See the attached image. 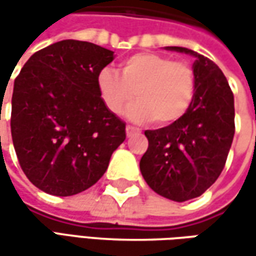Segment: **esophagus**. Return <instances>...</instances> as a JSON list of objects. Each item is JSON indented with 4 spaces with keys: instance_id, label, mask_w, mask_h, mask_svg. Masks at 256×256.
I'll return each mask as SVG.
<instances>
[{
    "instance_id": "34e87169",
    "label": "esophagus",
    "mask_w": 256,
    "mask_h": 256,
    "mask_svg": "<svg viewBox=\"0 0 256 256\" xmlns=\"http://www.w3.org/2000/svg\"><path fill=\"white\" fill-rule=\"evenodd\" d=\"M125 130H126V135H128V136H132L134 134L138 131V128H135V126H132V125H126V128H125Z\"/></svg>"
}]
</instances>
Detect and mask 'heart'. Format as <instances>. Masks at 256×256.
Segmentation results:
<instances>
[{
    "instance_id": "obj_1",
    "label": "heart",
    "mask_w": 256,
    "mask_h": 256,
    "mask_svg": "<svg viewBox=\"0 0 256 256\" xmlns=\"http://www.w3.org/2000/svg\"><path fill=\"white\" fill-rule=\"evenodd\" d=\"M96 86L105 106L112 114L128 110V118L142 122L172 124L191 106L195 94V75L190 65L154 52L135 54L120 64V74L102 68Z\"/></svg>"
}]
</instances>
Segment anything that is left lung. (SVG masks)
<instances>
[{
  "mask_svg": "<svg viewBox=\"0 0 256 256\" xmlns=\"http://www.w3.org/2000/svg\"><path fill=\"white\" fill-rule=\"evenodd\" d=\"M168 51L192 55L195 94L191 106L178 121L148 130V150L140 161L151 190L171 201H190L218 180L235 134L234 94L220 66L184 46Z\"/></svg>",
  "mask_w": 256,
  "mask_h": 256,
  "instance_id": "obj_1",
  "label": "left lung"
}]
</instances>
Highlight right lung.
I'll return each instance as SVG.
<instances>
[{
    "mask_svg": "<svg viewBox=\"0 0 256 256\" xmlns=\"http://www.w3.org/2000/svg\"><path fill=\"white\" fill-rule=\"evenodd\" d=\"M112 51L64 40L35 52L15 78L11 135L36 188L56 196L88 190L125 141V122L101 100L98 72Z\"/></svg>",
    "mask_w": 256,
    "mask_h": 256,
    "instance_id": "1",
    "label": "right lung"
}]
</instances>
